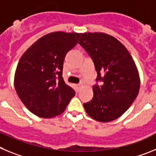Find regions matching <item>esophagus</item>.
I'll use <instances>...</instances> for the list:
<instances>
[{
  "instance_id": "1",
  "label": "esophagus",
  "mask_w": 156,
  "mask_h": 156,
  "mask_svg": "<svg viewBox=\"0 0 156 156\" xmlns=\"http://www.w3.org/2000/svg\"><path fill=\"white\" fill-rule=\"evenodd\" d=\"M75 86H76V89H77V90L79 91L80 88H81V84H78V85H75Z\"/></svg>"
}]
</instances>
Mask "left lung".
<instances>
[{
	"mask_svg": "<svg viewBox=\"0 0 156 156\" xmlns=\"http://www.w3.org/2000/svg\"><path fill=\"white\" fill-rule=\"evenodd\" d=\"M78 43L92 58L97 72L93 98L83 105L85 111L97 121L116 120L127 111L139 92L135 63L126 47L109 35L83 33Z\"/></svg>",
	"mask_w": 156,
	"mask_h": 156,
	"instance_id": "1",
	"label": "left lung"
}]
</instances>
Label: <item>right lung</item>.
Returning a JSON list of instances; mask_svg holds the SVG:
<instances>
[{
	"label": "right lung",
	"instance_id": "add662e5",
	"mask_svg": "<svg viewBox=\"0 0 156 156\" xmlns=\"http://www.w3.org/2000/svg\"><path fill=\"white\" fill-rule=\"evenodd\" d=\"M81 34L56 32L38 40L25 52L17 65L15 88L29 111L50 118L64 111L75 90L63 78V65L68 51Z\"/></svg>",
	"mask_w": 156,
	"mask_h": 156
}]
</instances>
